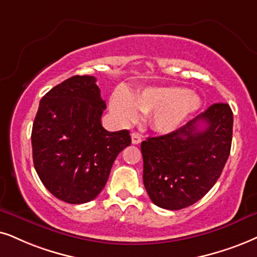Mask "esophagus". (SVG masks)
Listing matches in <instances>:
<instances>
[{
  "label": "esophagus",
  "instance_id": "esophagus-1",
  "mask_svg": "<svg viewBox=\"0 0 257 257\" xmlns=\"http://www.w3.org/2000/svg\"><path fill=\"white\" fill-rule=\"evenodd\" d=\"M142 139L141 136H140V134H138V133H132V142L133 145H139L141 144Z\"/></svg>",
  "mask_w": 257,
  "mask_h": 257
}]
</instances>
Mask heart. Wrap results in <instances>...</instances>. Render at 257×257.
Listing matches in <instances>:
<instances>
[{"label": "heart", "mask_w": 257, "mask_h": 257, "mask_svg": "<svg viewBox=\"0 0 257 257\" xmlns=\"http://www.w3.org/2000/svg\"><path fill=\"white\" fill-rule=\"evenodd\" d=\"M201 106L196 91L179 86L147 87L132 96L119 90L110 99L112 115L122 125H129L139 118V110L151 113V125L160 134H171L180 128Z\"/></svg>", "instance_id": "heart-1"}]
</instances>
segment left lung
<instances>
[{
  "label": "left lung",
  "instance_id": "8db88e82",
  "mask_svg": "<svg viewBox=\"0 0 257 257\" xmlns=\"http://www.w3.org/2000/svg\"><path fill=\"white\" fill-rule=\"evenodd\" d=\"M232 124L229 104L216 103L178 131L142 141L144 185L155 205L180 210L209 192L229 158Z\"/></svg>",
  "mask_w": 257,
  "mask_h": 257
}]
</instances>
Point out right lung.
I'll list each match as a JSON object with an SVG mask.
<instances>
[{
  "label": "right lung",
  "instance_id": "add662e5",
  "mask_svg": "<svg viewBox=\"0 0 257 257\" xmlns=\"http://www.w3.org/2000/svg\"><path fill=\"white\" fill-rule=\"evenodd\" d=\"M106 108L92 76H73L42 97L32 129L35 171L50 192L70 204L95 199L115 159L132 144L129 131L102 126Z\"/></svg>",
  "mask_w": 257,
  "mask_h": 257
}]
</instances>
